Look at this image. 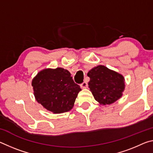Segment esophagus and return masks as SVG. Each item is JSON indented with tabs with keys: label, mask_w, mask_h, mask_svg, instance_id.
I'll use <instances>...</instances> for the list:
<instances>
[{
	"label": "esophagus",
	"mask_w": 153,
	"mask_h": 153,
	"mask_svg": "<svg viewBox=\"0 0 153 153\" xmlns=\"http://www.w3.org/2000/svg\"><path fill=\"white\" fill-rule=\"evenodd\" d=\"M80 87H81L82 88H87L88 83L86 82H84L82 84H80Z\"/></svg>",
	"instance_id": "obj_1"
}]
</instances>
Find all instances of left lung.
<instances>
[{
	"label": "left lung",
	"mask_w": 153,
	"mask_h": 153,
	"mask_svg": "<svg viewBox=\"0 0 153 153\" xmlns=\"http://www.w3.org/2000/svg\"><path fill=\"white\" fill-rule=\"evenodd\" d=\"M88 87L94 99L100 105H110L122 97L125 79L122 75L104 65H98L88 71Z\"/></svg>",
	"instance_id": "8db88e82"
}]
</instances>
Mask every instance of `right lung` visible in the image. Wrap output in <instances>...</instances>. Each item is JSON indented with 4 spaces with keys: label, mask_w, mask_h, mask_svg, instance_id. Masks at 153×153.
<instances>
[{
    "label": "right lung",
    "mask_w": 153,
    "mask_h": 153,
    "mask_svg": "<svg viewBox=\"0 0 153 153\" xmlns=\"http://www.w3.org/2000/svg\"><path fill=\"white\" fill-rule=\"evenodd\" d=\"M32 86L37 102L55 114L70 111L81 90L69 71L61 67L40 71L32 79Z\"/></svg>",
    "instance_id": "obj_1"
}]
</instances>
